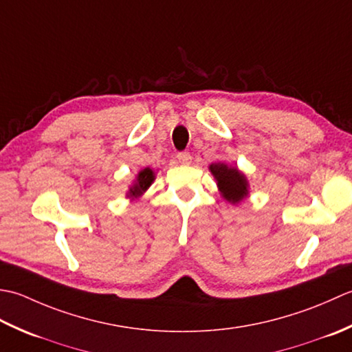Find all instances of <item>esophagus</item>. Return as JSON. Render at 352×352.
<instances>
[{"instance_id": "esophagus-1", "label": "esophagus", "mask_w": 352, "mask_h": 352, "mask_svg": "<svg viewBox=\"0 0 352 352\" xmlns=\"http://www.w3.org/2000/svg\"><path fill=\"white\" fill-rule=\"evenodd\" d=\"M177 161L182 164V166H190L191 164V155L188 152H182L177 155Z\"/></svg>"}]
</instances>
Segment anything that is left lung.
Instances as JSON below:
<instances>
[{
  "label": "left lung",
  "mask_w": 352,
  "mask_h": 352,
  "mask_svg": "<svg viewBox=\"0 0 352 352\" xmlns=\"http://www.w3.org/2000/svg\"><path fill=\"white\" fill-rule=\"evenodd\" d=\"M208 168L216 179L220 196L226 202L239 205L249 196L248 176L239 167L228 166L226 162H214Z\"/></svg>",
  "instance_id": "obj_1"
}]
</instances>
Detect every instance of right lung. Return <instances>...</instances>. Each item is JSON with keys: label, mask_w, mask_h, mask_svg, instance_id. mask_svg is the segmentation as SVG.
<instances>
[{"label": "right lung", "mask_w": 352, "mask_h": 352, "mask_svg": "<svg viewBox=\"0 0 352 352\" xmlns=\"http://www.w3.org/2000/svg\"><path fill=\"white\" fill-rule=\"evenodd\" d=\"M155 179H156L155 170H152L150 167L140 170L138 175L135 176L132 185L129 186V190L126 192V197H131L132 200L140 199L150 188V185L153 184Z\"/></svg>", "instance_id": "obj_1"}]
</instances>
